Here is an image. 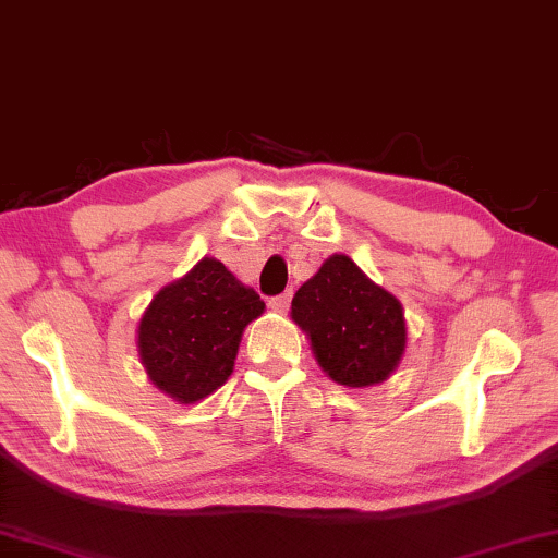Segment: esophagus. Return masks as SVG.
Returning a JSON list of instances; mask_svg holds the SVG:
<instances>
[{
    "label": "esophagus",
    "mask_w": 558,
    "mask_h": 558,
    "mask_svg": "<svg viewBox=\"0 0 558 558\" xmlns=\"http://www.w3.org/2000/svg\"><path fill=\"white\" fill-rule=\"evenodd\" d=\"M289 302H292V292H284L279 296H271L269 299V306L274 312H287L289 310Z\"/></svg>",
    "instance_id": "1"
}]
</instances>
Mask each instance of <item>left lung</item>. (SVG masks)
<instances>
[{"mask_svg": "<svg viewBox=\"0 0 558 558\" xmlns=\"http://www.w3.org/2000/svg\"><path fill=\"white\" fill-rule=\"evenodd\" d=\"M292 319L312 339L319 367L339 385L385 383L405 352L398 299L369 281L350 256L335 254L292 299Z\"/></svg>", "mask_w": 558, "mask_h": 558, "instance_id": "obj_1", "label": "left lung"}]
</instances>
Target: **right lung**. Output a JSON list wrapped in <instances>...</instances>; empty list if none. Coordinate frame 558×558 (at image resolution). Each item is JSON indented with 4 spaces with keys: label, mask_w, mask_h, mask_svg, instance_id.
<instances>
[{
    "label": "right lung",
    "mask_w": 558,
    "mask_h": 558,
    "mask_svg": "<svg viewBox=\"0 0 558 558\" xmlns=\"http://www.w3.org/2000/svg\"><path fill=\"white\" fill-rule=\"evenodd\" d=\"M264 310L252 287L204 256L143 312L138 354L150 383L181 405L208 398L233 373L241 335Z\"/></svg>",
    "instance_id": "right-lung-1"
}]
</instances>
